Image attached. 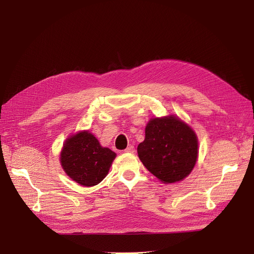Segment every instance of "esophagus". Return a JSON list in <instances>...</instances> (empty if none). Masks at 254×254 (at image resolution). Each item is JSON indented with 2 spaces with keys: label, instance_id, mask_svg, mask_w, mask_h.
<instances>
[{
  "label": "esophagus",
  "instance_id": "1",
  "mask_svg": "<svg viewBox=\"0 0 254 254\" xmlns=\"http://www.w3.org/2000/svg\"><path fill=\"white\" fill-rule=\"evenodd\" d=\"M124 151L127 153H132V152H134V147L133 146H129V147H127Z\"/></svg>",
  "mask_w": 254,
  "mask_h": 254
}]
</instances>
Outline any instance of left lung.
Listing matches in <instances>:
<instances>
[{
	"instance_id": "1",
	"label": "left lung",
	"mask_w": 254,
	"mask_h": 254,
	"mask_svg": "<svg viewBox=\"0 0 254 254\" xmlns=\"http://www.w3.org/2000/svg\"><path fill=\"white\" fill-rule=\"evenodd\" d=\"M137 156L147 170L165 184L182 181L198 159V137L177 115L152 118L145 128V139Z\"/></svg>"
}]
</instances>
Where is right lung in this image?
Returning a JSON list of instances; mask_svg holds the SVG:
<instances>
[{
    "label": "right lung",
    "mask_w": 254,
    "mask_h": 254,
    "mask_svg": "<svg viewBox=\"0 0 254 254\" xmlns=\"http://www.w3.org/2000/svg\"><path fill=\"white\" fill-rule=\"evenodd\" d=\"M117 153L101 143L89 130L71 134L60 151V164L70 178L82 187H94L108 175Z\"/></svg>",
    "instance_id": "1"
}]
</instances>
